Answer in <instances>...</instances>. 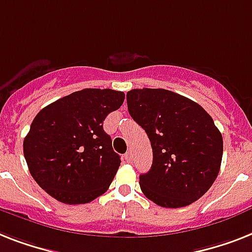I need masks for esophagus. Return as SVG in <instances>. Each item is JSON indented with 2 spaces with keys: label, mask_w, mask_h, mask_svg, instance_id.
<instances>
[{
  "label": "esophagus",
  "mask_w": 252,
  "mask_h": 252,
  "mask_svg": "<svg viewBox=\"0 0 252 252\" xmlns=\"http://www.w3.org/2000/svg\"><path fill=\"white\" fill-rule=\"evenodd\" d=\"M124 159H126L128 163H130V161H132V153H130V151H128V153L124 155Z\"/></svg>",
  "instance_id": "1"
}]
</instances>
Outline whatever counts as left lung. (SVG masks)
I'll use <instances>...</instances> for the list:
<instances>
[{"instance_id": "8db88e82", "label": "left lung", "mask_w": 252, "mask_h": 252, "mask_svg": "<svg viewBox=\"0 0 252 252\" xmlns=\"http://www.w3.org/2000/svg\"><path fill=\"white\" fill-rule=\"evenodd\" d=\"M126 103L153 147L150 171L140 176L145 197L167 208L199 199L221 165L222 137L211 116L197 102L165 89H132Z\"/></svg>"}]
</instances>
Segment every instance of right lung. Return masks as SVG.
<instances>
[{
  "label": "right lung",
  "mask_w": 252,
  "mask_h": 252,
  "mask_svg": "<svg viewBox=\"0 0 252 252\" xmlns=\"http://www.w3.org/2000/svg\"><path fill=\"white\" fill-rule=\"evenodd\" d=\"M126 94L83 89L38 112L23 151L34 181L59 202L89 203L108 189L120 165L103 120L123 105Z\"/></svg>",
  "instance_id": "right-lung-1"
}]
</instances>
